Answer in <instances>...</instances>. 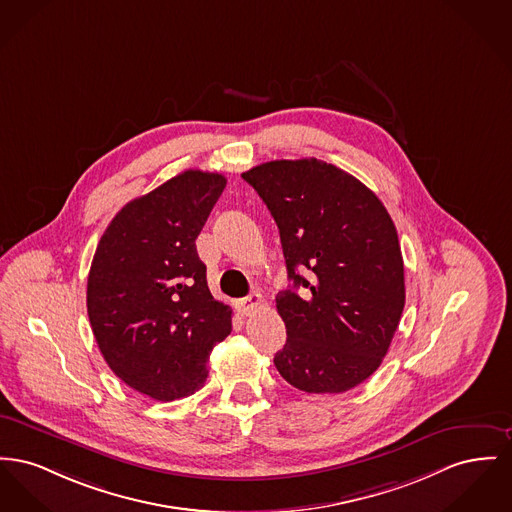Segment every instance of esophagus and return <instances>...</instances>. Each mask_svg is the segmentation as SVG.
Returning a JSON list of instances; mask_svg holds the SVG:
<instances>
[{
    "label": "esophagus",
    "mask_w": 512,
    "mask_h": 512,
    "mask_svg": "<svg viewBox=\"0 0 512 512\" xmlns=\"http://www.w3.org/2000/svg\"><path fill=\"white\" fill-rule=\"evenodd\" d=\"M261 303H263V296L261 294H251V296L238 301L236 309H238L241 317H249V315H253L261 307Z\"/></svg>",
    "instance_id": "1"
}]
</instances>
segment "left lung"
<instances>
[{"instance_id":"obj_1","label":"left lung","mask_w":512,"mask_h":512,"mask_svg":"<svg viewBox=\"0 0 512 512\" xmlns=\"http://www.w3.org/2000/svg\"><path fill=\"white\" fill-rule=\"evenodd\" d=\"M278 226L292 288L276 296L286 344L274 356L296 389L346 392L385 358L404 309V261L391 214L348 172L317 158L241 174Z\"/></svg>"}]
</instances>
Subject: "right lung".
<instances>
[{
    "instance_id": "right-lung-1",
    "label": "right lung",
    "mask_w": 512,
    "mask_h": 512,
    "mask_svg": "<svg viewBox=\"0 0 512 512\" xmlns=\"http://www.w3.org/2000/svg\"><path fill=\"white\" fill-rule=\"evenodd\" d=\"M220 174L185 170L121 209L98 241L87 284L96 344L121 381L154 400L199 391L232 309L212 298L197 255Z\"/></svg>"
}]
</instances>
